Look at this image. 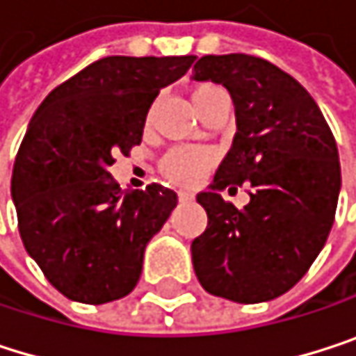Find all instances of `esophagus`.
<instances>
[{
    "label": "esophagus",
    "mask_w": 356,
    "mask_h": 356,
    "mask_svg": "<svg viewBox=\"0 0 356 356\" xmlns=\"http://www.w3.org/2000/svg\"><path fill=\"white\" fill-rule=\"evenodd\" d=\"M179 200L181 202H192L194 200V194L192 192H179Z\"/></svg>",
    "instance_id": "1"
}]
</instances>
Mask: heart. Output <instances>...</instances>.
<instances>
[{"instance_id":"b5f03b06","label":"heart","mask_w":356,"mask_h":356,"mask_svg":"<svg viewBox=\"0 0 356 356\" xmlns=\"http://www.w3.org/2000/svg\"><path fill=\"white\" fill-rule=\"evenodd\" d=\"M225 91L215 85V83H196L190 89V99L196 108V112L200 114L215 97L223 95ZM213 154L207 149H194V147H172L168 149L162 160H160V170L164 177H168L170 181L181 184V186H190L194 181L200 179V175L213 164Z\"/></svg>"}]
</instances>
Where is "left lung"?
Segmentation results:
<instances>
[{
	"label": "left lung",
	"instance_id": "obj_1",
	"mask_svg": "<svg viewBox=\"0 0 356 356\" xmlns=\"http://www.w3.org/2000/svg\"><path fill=\"white\" fill-rule=\"evenodd\" d=\"M194 79L229 91L238 124L213 190L196 196L209 225L192 242L194 271L209 294L234 302L277 298L302 280L334 225L340 194L334 133L309 91L269 60L202 56ZM242 183L251 202L238 211L218 192Z\"/></svg>",
	"mask_w": 356,
	"mask_h": 356
}]
</instances>
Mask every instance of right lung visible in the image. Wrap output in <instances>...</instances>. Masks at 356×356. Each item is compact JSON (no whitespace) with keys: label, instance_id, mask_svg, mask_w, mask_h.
<instances>
[{"label":"right lung","instance_id":"right-lung-1","mask_svg":"<svg viewBox=\"0 0 356 356\" xmlns=\"http://www.w3.org/2000/svg\"><path fill=\"white\" fill-rule=\"evenodd\" d=\"M196 58L108 56L58 85L33 114L12 170L26 252L66 298L104 305L139 282L143 250L177 194L160 184L120 190L108 166L141 143L162 87Z\"/></svg>","mask_w":356,"mask_h":356}]
</instances>
